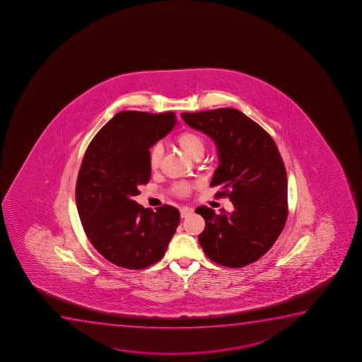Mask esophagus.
I'll use <instances>...</instances> for the list:
<instances>
[{
	"label": "esophagus",
	"instance_id": "1",
	"mask_svg": "<svg viewBox=\"0 0 362 362\" xmlns=\"http://www.w3.org/2000/svg\"><path fill=\"white\" fill-rule=\"evenodd\" d=\"M192 211H194V209H190V207H182V209H180V217H187L190 213H192Z\"/></svg>",
	"mask_w": 362,
	"mask_h": 362
}]
</instances>
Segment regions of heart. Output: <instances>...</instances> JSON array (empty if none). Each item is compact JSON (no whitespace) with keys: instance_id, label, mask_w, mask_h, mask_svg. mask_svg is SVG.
I'll list each match as a JSON object with an SVG mask.
<instances>
[{"instance_id":"heart-1","label":"heart","mask_w":362,"mask_h":362,"mask_svg":"<svg viewBox=\"0 0 362 362\" xmlns=\"http://www.w3.org/2000/svg\"><path fill=\"white\" fill-rule=\"evenodd\" d=\"M177 144L187 153L189 158H195L204 153V138L195 132H184L177 136ZM163 149L161 144H153L149 150V166L151 170H158L161 163ZM179 194H187L189 187L184 184L177 187Z\"/></svg>"}]
</instances>
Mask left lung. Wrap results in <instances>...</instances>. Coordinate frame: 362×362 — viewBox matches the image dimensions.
Wrapping results in <instances>:
<instances>
[{
    "label": "left lung",
    "instance_id": "1",
    "mask_svg": "<svg viewBox=\"0 0 362 362\" xmlns=\"http://www.w3.org/2000/svg\"><path fill=\"white\" fill-rule=\"evenodd\" d=\"M182 119L214 141L219 165L211 185H221V195L234 204L233 212L221 214L207 206L195 209L206 221L199 243L214 263L243 268L265 255L285 226L284 161L272 136L236 109L183 112Z\"/></svg>",
    "mask_w": 362,
    "mask_h": 362
}]
</instances>
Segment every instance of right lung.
<instances>
[{"instance_id": "obj_1", "label": "right lung", "mask_w": 362, "mask_h": 362, "mask_svg": "<svg viewBox=\"0 0 362 362\" xmlns=\"http://www.w3.org/2000/svg\"><path fill=\"white\" fill-rule=\"evenodd\" d=\"M177 124L175 112L122 111L87 148L76 184V206L94 248L121 268H148L165 255L180 221L165 204L153 211L133 200L149 182V150Z\"/></svg>"}]
</instances>
